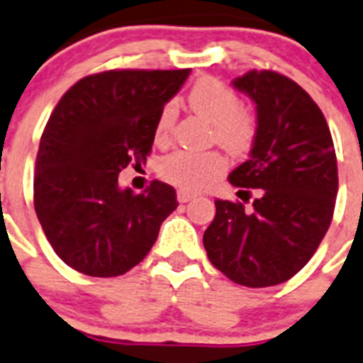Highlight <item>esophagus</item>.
Segmentation results:
<instances>
[{"instance_id": "esophagus-1", "label": "esophagus", "mask_w": 363, "mask_h": 363, "mask_svg": "<svg viewBox=\"0 0 363 363\" xmlns=\"http://www.w3.org/2000/svg\"><path fill=\"white\" fill-rule=\"evenodd\" d=\"M177 199H179V203H188V201L194 199V194H190V191H184V190H179L177 191Z\"/></svg>"}]
</instances>
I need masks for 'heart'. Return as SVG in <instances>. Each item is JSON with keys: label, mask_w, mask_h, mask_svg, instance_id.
<instances>
[{"label": "heart", "mask_w": 363, "mask_h": 363, "mask_svg": "<svg viewBox=\"0 0 363 363\" xmlns=\"http://www.w3.org/2000/svg\"><path fill=\"white\" fill-rule=\"evenodd\" d=\"M188 103L196 112L214 123V138L219 145L234 155L249 151L257 136V120L251 112L242 108L238 94L218 79H199L190 94ZM177 108L173 103L164 105L157 120V138L166 140L173 129ZM225 158L216 151L191 153L175 151L158 164V173L164 181L184 191H199L225 172Z\"/></svg>", "instance_id": "b5f03b06"}]
</instances>
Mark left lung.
<instances>
[{
  "label": "left lung",
  "instance_id": "1",
  "mask_svg": "<svg viewBox=\"0 0 363 363\" xmlns=\"http://www.w3.org/2000/svg\"><path fill=\"white\" fill-rule=\"evenodd\" d=\"M233 86L257 105L249 160L230 172L243 203L216 199L203 245L216 269L236 284L266 288L299 273L330 227L337 162L321 108L299 84L269 69H251Z\"/></svg>",
  "mask_w": 363,
  "mask_h": 363
}]
</instances>
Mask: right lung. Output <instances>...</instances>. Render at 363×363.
<instances>
[{
    "instance_id": "add662e5",
    "label": "right lung",
    "mask_w": 363,
    "mask_h": 363,
    "mask_svg": "<svg viewBox=\"0 0 363 363\" xmlns=\"http://www.w3.org/2000/svg\"><path fill=\"white\" fill-rule=\"evenodd\" d=\"M190 69H108L60 97L36 155L35 210L64 264L118 277L144 260L179 206L173 186L120 188L121 169L151 151L160 111Z\"/></svg>"
}]
</instances>
